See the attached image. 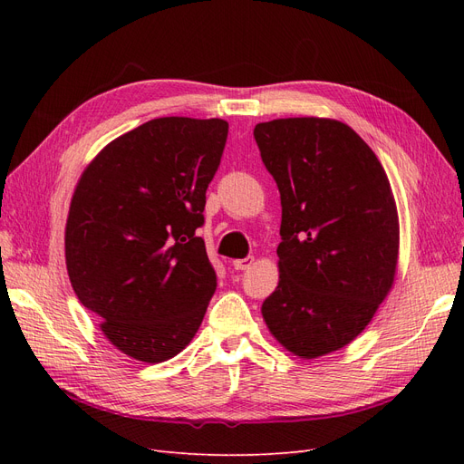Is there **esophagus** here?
I'll return each instance as SVG.
<instances>
[{
  "label": "esophagus",
  "instance_id": "34e87169",
  "mask_svg": "<svg viewBox=\"0 0 464 464\" xmlns=\"http://www.w3.org/2000/svg\"><path fill=\"white\" fill-rule=\"evenodd\" d=\"M251 263H254V257H246V259H236V261H232L236 271H246V269H249Z\"/></svg>",
  "mask_w": 464,
  "mask_h": 464
}]
</instances>
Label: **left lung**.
<instances>
[{
  "instance_id": "8db88e82",
  "label": "left lung",
  "mask_w": 464,
  "mask_h": 464,
  "mask_svg": "<svg viewBox=\"0 0 464 464\" xmlns=\"http://www.w3.org/2000/svg\"><path fill=\"white\" fill-rule=\"evenodd\" d=\"M256 141L283 205L278 286L261 305L275 339L304 360L353 343L395 283L399 213L382 162L346 123L283 118Z\"/></svg>"
}]
</instances>
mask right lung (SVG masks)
<instances>
[{
	"mask_svg": "<svg viewBox=\"0 0 464 464\" xmlns=\"http://www.w3.org/2000/svg\"><path fill=\"white\" fill-rule=\"evenodd\" d=\"M228 137L218 118H157L110 141L82 170L65 224L79 302L120 353L174 358L217 288L203 224L207 188Z\"/></svg>",
	"mask_w": 464,
	"mask_h": 464,
	"instance_id": "add662e5",
	"label": "right lung"
}]
</instances>
